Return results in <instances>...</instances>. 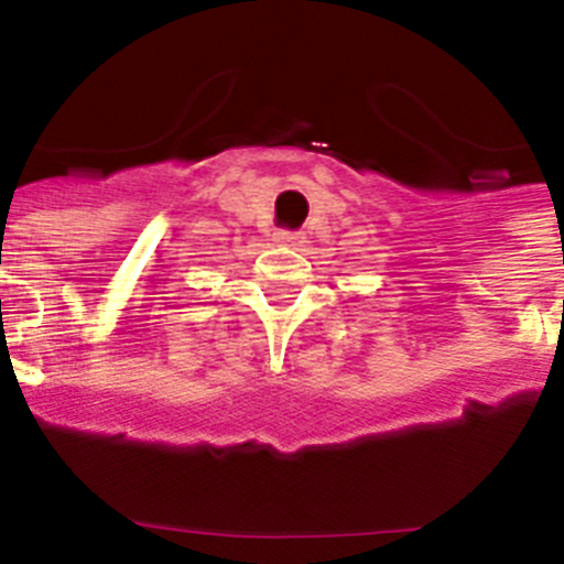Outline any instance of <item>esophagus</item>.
<instances>
[{"instance_id": "34e87169", "label": "esophagus", "mask_w": 564, "mask_h": 564, "mask_svg": "<svg viewBox=\"0 0 564 564\" xmlns=\"http://www.w3.org/2000/svg\"><path fill=\"white\" fill-rule=\"evenodd\" d=\"M278 241L297 247V245H303V234H297V230H281V234H278Z\"/></svg>"}]
</instances>
